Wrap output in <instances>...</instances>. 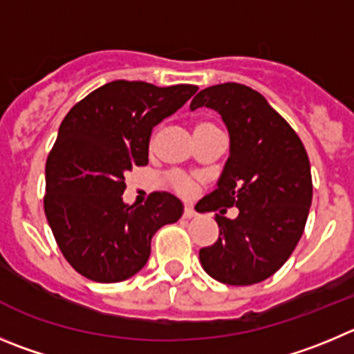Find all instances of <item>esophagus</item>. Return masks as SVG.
<instances>
[{
  "label": "esophagus",
  "instance_id": "34e87169",
  "mask_svg": "<svg viewBox=\"0 0 354 354\" xmlns=\"http://www.w3.org/2000/svg\"><path fill=\"white\" fill-rule=\"evenodd\" d=\"M196 209H194L192 206H185V209H183V218H187V220H190V218H194L196 216Z\"/></svg>",
  "mask_w": 354,
  "mask_h": 354
}]
</instances>
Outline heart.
Here are the masks:
<instances>
[{"label": "heart", "instance_id": "1", "mask_svg": "<svg viewBox=\"0 0 354 354\" xmlns=\"http://www.w3.org/2000/svg\"><path fill=\"white\" fill-rule=\"evenodd\" d=\"M213 129H216V127H214L211 122H199V124H196L194 134H199V132H204V131H213ZM169 183H171V187H173L174 192L181 194V196H187V194H190L194 190V187H196V185H194V181L183 173H171Z\"/></svg>", "mask_w": 354, "mask_h": 354}]
</instances>
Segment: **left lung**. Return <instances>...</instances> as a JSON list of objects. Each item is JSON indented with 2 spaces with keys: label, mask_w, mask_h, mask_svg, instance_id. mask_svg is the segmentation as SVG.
<instances>
[{
  "label": "left lung",
  "mask_w": 354,
  "mask_h": 354,
  "mask_svg": "<svg viewBox=\"0 0 354 354\" xmlns=\"http://www.w3.org/2000/svg\"><path fill=\"white\" fill-rule=\"evenodd\" d=\"M218 111L230 136V155L213 192L196 209L218 211L220 236L199 252L216 281L255 285L272 276L300 241L313 201L309 157L297 132L260 92L220 84L201 91L190 110ZM240 209L225 216L227 207Z\"/></svg>",
  "instance_id": "obj_1"
}]
</instances>
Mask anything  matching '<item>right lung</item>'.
<instances>
[{
	"instance_id": "obj_1",
	"label": "right lung",
	"mask_w": 354,
	"mask_h": 354,
	"mask_svg": "<svg viewBox=\"0 0 354 354\" xmlns=\"http://www.w3.org/2000/svg\"><path fill=\"white\" fill-rule=\"evenodd\" d=\"M196 85L157 87L115 80L77 102L62 120L45 166V214L73 269L118 283L148 262L151 237L183 214L169 192L141 206L122 201L125 173L148 164L151 129L180 110Z\"/></svg>"
}]
</instances>
